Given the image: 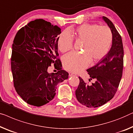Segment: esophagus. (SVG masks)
I'll return each mask as SVG.
<instances>
[{
	"label": "esophagus",
	"instance_id": "esophagus-1",
	"mask_svg": "<svg viewBox=\"0 0 133 133\" xmlns=\"http://www.w3.org/2000/svg\"><path fill=\"white\" fill-rule=\"evenodd\" d=\"M76 76V74H75L72 72H69V76Z\"/></svg>",
	"mask_w": 133,
	"mask_h": 133
}]
</instances>
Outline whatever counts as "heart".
<instances>
[{"mask_svg": "<svg viewBox=\"0 0 133 133\" xmlns=\"http://www.w3.org/2000/svg\"><path fill=\"white\" fill-rule=\"evenodd\" d=\"M77 42L82 43L81 53H71L63 58V67L67 71L78 72L89 65L99 62L108 51L113 39L112 32L109 27L97 24H83L70 30ZM57 44L59 50L65 53L73 47V39L68 32L59 36Z\"/></svg>", "mask_w": 133, "mask_h": 133, "instance_id": "heart-1", "label": "heart"}]
</instances>
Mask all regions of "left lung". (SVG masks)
<instances>
[{
  "instance_id": "8db88e82",
  "label": "left lung",
  "mask_w": 133,
  "mask_h": 133,
  "mask_svg": "<svg viewBox=\"0 0 133 133\" xmlns=\"http://www.w3.org/2000/svg\"><path fill=\"white\" fill-rule=\"evenodd\" d=\"M103 19L112 32V45L109 53L95 66L88 69L91 85L79 77L76 96L82 104L88 107L101 106L112 99L118 90L124 67V48L122 38L113 23L104 16Z\"/></svg>"
}]
</instances>
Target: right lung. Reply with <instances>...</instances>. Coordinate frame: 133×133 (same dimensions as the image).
I'll return each mask as SVG.
<instances>
[{
  "mask_svg": "<svg viewBox=\"0 0 133 133\" xmlns=\"http://www.w3.org/2000/svg\"><path fill=\"white\" fill-rule=\"evenodd\" d=\"M61 29L43 19H36L17 32L12 47L11 70L15 89L29 104L45 105L56 95L59 83L68 78L62 70L57 39ZM51 63L58 70L49 73Z\"/></svg>",
  "mask_w": 133,
  "mask_h": 133,
  "instance_id": "add662e5",
  "label": "right lung"
}]
</instances>
